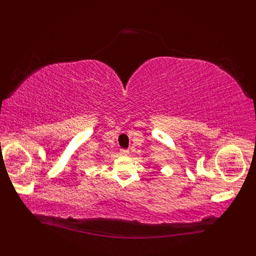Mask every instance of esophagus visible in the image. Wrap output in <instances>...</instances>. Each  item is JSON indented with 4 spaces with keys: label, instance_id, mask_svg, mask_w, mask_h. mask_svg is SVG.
Returning a JSON list of instances; mask_svg holds the SVG:
<instances>
[{
    "label": "esophagus",
    "instance_id": "1",
    "mask_svg": "<svg viewBox=\"0 0 256 256\" xmlns=\"http://www.w3.org/2000/svg\"><path fill=\"white\" fill-rule=\"evenodd\" d=\"M120 154H124V156H127V154H129V150H120Z\"/></svg>",
    "mask_w": 256,
    "mask_h": 256
}]
</instances>
